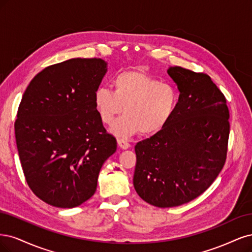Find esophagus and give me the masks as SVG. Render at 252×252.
Wrapping results in <instances>:
<instances>
[{
  "label": "esophagus",
  "mask_w": 252,
  "mask_h": 252,
  "mask_svg": "<svg viewBox=\"0 0 252 252\" xmlns=\"http://www.w3.org/2000/svg\"><path fill=\"white\" fill-rule=\"evenodd\" d=\"M117 142H118V145L120 147V149H123V150H126V149L131 147V144H129L126 141H125V140H123V139H118Z\"/></svg>",
  "instance_id": "esophagus-1"
}]
</instances>
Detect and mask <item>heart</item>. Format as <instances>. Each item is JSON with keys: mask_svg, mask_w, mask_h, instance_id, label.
Listing matches in <instances>:
<instances>
[{"mask_svg": "<svg viewBox=\"0 0 252 252\" xmlns=\"http://www.w3.org/2000/svg\"><path fill=\"white\" fill-rule=\"evenodd\" d=\"M178 101L179 94L173 85L137 70L116 75L113 92L98 88L94 93L95 110L103 124L112 125L121 113L126 114L112 127L118 137L158 133L174 116Z\"/></svg>", "mask_w": 252, "mask_h": 252, "instance_id": "b5f03b06", "label": "heart"}]
</instances>
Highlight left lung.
Returning a JSON list of instances; mask_svg holds the SVG:
<instances>
[{"instance_id":"left-lung-1","label":"left lung","mask_w":252,"mask_h":252,"mask_svg":"<svg viewBox=\"0 0 252 252\" xmlns=\"http://www.w3.org/2000/svg\"><path fill=\"white\" fill-rule=\"evenodd\" d=\"M180 92L169 123L135 145L133 178L139 197L166 208L199 197L222 170L229 137L226 98L207 74L169 67Z\"/></svg>"}]
</instances>
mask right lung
I'll list each match as a JSON object with an SVG mask.
<instances>
[{
  "label": "right lung",
  "mask_w": 252,
  "mask_h": 252,
  "mask_svg": "<svg viewBox=\"0 0 252 252\" xmlns=\"http://www.w3.org/2000/svg\"><path fill=\"white\" fill-rule=\"evenodd\" d=\"M107 73L101 59H71L45 68L24 92L14 123L26 181L36 197L55 207L90 199L102 164L116 152L94 105Z\"/></svg>",
  "instance_id": "obj_1"
}]
</instances>
